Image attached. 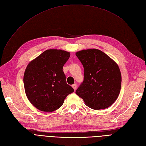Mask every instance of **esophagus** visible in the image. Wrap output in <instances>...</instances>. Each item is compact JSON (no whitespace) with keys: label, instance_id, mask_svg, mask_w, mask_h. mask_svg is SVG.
I'll list each match as a JSON object with an SVG mask.
<instances>
[{"label":"esophagus","instance_id":"1","mask_svg":"<svg viewBox=\"0 0 146 146\" xmlns=\"http://www.w3.org/2000/svg\"><path fill=\"white\" fill-rule=\"evenodd\" d=\"M72 87L74 88V90H76L77 89V85H76V83H74V85H72Z\"/></svg>","mask_w":146,"mask_h":146}]
</instances>
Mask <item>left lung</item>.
I'll return each instance as SVG.
<instances>
[{"label": "left lung", "mask_w": 146, "mask_h": 146, "mask_svg": "<svg viewBox=\"0 0 146 146\" xmlns=\"http://www.w3.org/2000/svg\"><path fill=\"white\" fill-rule=\"evenodd\" d=\"M76 55L84 68V80L76 93L92 109L110 107L121 91L122 78L118 65L96 48L82 50Z\"/></svg>", "instance_id": "obj_1"}]
</instances>
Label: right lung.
<instances>
[{
  "mask_svg": "<svg viewBox=\"0 0 146 146\" xmlns=\"http://www.w3.org/2000/svg\"><path fill=\"white\" fill-rule=\"evenodd\" d=\"M70 53L48 49L30 61L24 75V85L29 100L42 111L61 107L67 96L74 91L66 83L63 70Z\"/></svg>",
  "mask_w": 146,
  "mask_h": 146,
  "instance_id": "add662e5",
  "label": "right lung"
}]
</instances>
